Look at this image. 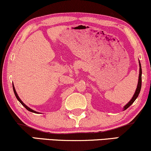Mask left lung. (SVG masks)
Masks as SVG:
<instances>
[{
	"instance_id": "8db88e82",
	"label": "left lung",
	"mask_w": 151,
	"mask_h": 151,
	"mask_svg": "<svg viewBox=\"0 0 151 151\" xmlns=\"http://www.w3.org/2000/svg\"><path fill=\"white\" fill-rule=\"evenodd\" d=\"M142 66H141V63H140V62H139V76L138 85H137V89H136V91H135V93L134 94V95H133V97H132V100L129 101L128 103H127L126 105L124 106V108H123L124 110L127 109L128 108L129 106H131L132 104V103L134 102L135 100H136L137 97H138L139 93H140L141 88H142Z\"/></svg>"
}]
</instances>
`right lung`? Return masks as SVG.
I'll use <instances>...</instances> for the list:
<instances>
[{"label":"right lung","instance_id":"right-lung-1","mask_svg":"<svg viewBox=\"0 0 151 151\" xmlns=\"http://www.w3.org/2000/svg\"><path fill=\"white\" fill-rule=\"evenodd\" d=\"M12 87H13V91H14V95H15V96H16V98H17V100H18L19 101V102L21 103V104H22L23 106H24L25 108L26 109H27L28 111H31V112H33V113H37L38 114V112H36L35 111H34V110H33V109H30L29 107H28V106H27L26 105V104H24V102H22V100H21V99L19 98V97L18 96V95H17V92H16V90H15V88H14V84H12Z\"/></svg>","mask_w":151,"mask_h":151}]
</instances>
